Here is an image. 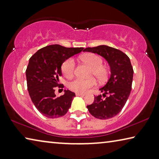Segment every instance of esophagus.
<instances>
[{
	"label": "esophagus",
	"mask_w": 159,
	"mask_h": 159,
	"mask_svg": "<svg viewBox=\"0 0 159 159\" xmlns=\"http://www.w3.org/2000/svg\"><path fill=\"white\" fill-rule=\"evenodd\" d=\"M75 95H76L77 96H81V97L85 96V94H82V93H75Z\"/></svg>",
	"instance_id": "esophagus-1"
}]
</instances>
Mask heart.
<instances>
[{
    "mask_svg": "<svg viewBox=\"0 0 159 159\" xmlns=\"http://www.w3.org/2000/svg\"><path fill=\"white\" fill-rule=\"evenodd\" d=\"M85 64L92 68L91 74L98 79H103L106 76V70L102 66V58L95 54H85L80 57ZM75 63L73 58L66 59L61 66L63 74L66 78L72 77L74 74ZM95 85V80L93 79H84L75 78L69 84V88L72 91L76 93H85Z\"/></svg>",
    "mask_w": 159,
    "mask_h": 159,
    "instance_id": "b5f03b06",
    "label": "heart"
}]
</instances>
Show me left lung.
Returning <instances> with one entry per match:
<instances>
[{"mask_svg": "<svg viewBox=\"0 0 159 159\" xmlns=\"http://www.w3.org/2000/svg\"><path fill=\"white\" fill-rule=\"evenodd\" d=\"M83 52L100 55L110 68V79L99 89L105 98H101V95L95 96L93 104L87 106L88 110L93 117L100 120L115 117L125 106L132 90L134 70L129 58L120 50L106 45L88 47Z\"/></svg>", "mask_w": 159, "mask_h": 159, "instance_id": "1", "label": "left lung"}]
</instances>
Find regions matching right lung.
Here are the masks:
<instances>
[{"label": "right lung", "mask_w": 159, "mask_h": 159, "mask_svg": "<svg viewBox=\"0 0 159 159\" xmlns=\"http://www.w3.org/2000/svg\"><path fill=\"white\" fill-rule=\"evenodd\" d=\"M83 49L52 44L40 49L30 59L26 70L27 90L34 106L45 117H62L70 108L75 93L64 90V95L57 97L54 87L59 85L63 63Z\"/></svg>", "instance_id": "1"}]
</instances>
